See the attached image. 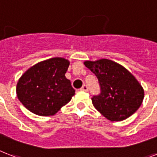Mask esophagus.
<instances>
[{
	"instance_id": "1",
	"label": "esophagus",
	"mask_w": 157,
	"mask_h": 157,
	"mask_svg": "<svg viewBox=\"0 0 157 157\" xmlns=\"http://www.w3.org/2000/svg\"><path fill=\"white\" fill-rule=\"evenodd\" d=\"M81 90H82V91H85V92H88L89 91V89H88V86L87 85H83L82 87L81 88Z\"/></svg>"
}]
</instances>
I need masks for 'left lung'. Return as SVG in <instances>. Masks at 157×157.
<instances>
[{
    "label": "left lung",
    "instance_id": "8db88e82",
    "mask_svg": "<svg viewBox=\"0 0 157 157\" xmlns=\"http://www.w3.org/2000/svg\"><path fill=\"white\" fill-rule=\"evenodd\" d=\"M84 64L98 79L101 94L93 97L92 102L105 118L123 121L140 108L144 91L127 68L107 59L87 60Z\"/></svg>",
    "mask_w": 157,
    "mask_h": 157
}]
</instances>
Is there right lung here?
I'll use <instances>...</instances> for the list:
<instances>
[{
	"label": "right lung",
	"mask_w": 157,
	"mask_h": 157,
	"mask_svg": "<svg viewBox=\"0 0 157 157\" xmlns=\"http://www.w3.org/2000/svg\"><path fill=\"white\" fill-rule=\"evenodd\" d=\"M69 61L56 57L30 67L18 80L17 96L30 112L54 115L72 99L75 90L65 77Z\"/></svg>",
	"instance_id": "obj_1"
}]
</instances>
